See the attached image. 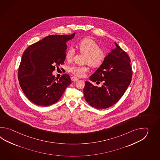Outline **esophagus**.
<instances>
[{
    "label": "esophagus",
    "mask_w": 160,
    "mask_h": 160,
    "mask_svg": "<svg viewBox=\"0 0 160 160\" xmlns=\"http://www.w3.org/2000/svg\"><path fill=\"white\" fill-rule=\"evenodd\" d=\"M71 79H72V81L75 82L78 81V78H77V77H72V78H71Z\"/></svg>",
    "instance_id": "esophagus-1"
}]
</instances>
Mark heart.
Masks as SVG:
<instances>
[{"instance_id": "heart-1", "label": "heart", "mask_w": 160, "mask_h": 160, "mask_svg": "<svg viewBox=\"0 0 160 160\" xmlns=\"http://www.w3.org/2000/svg\"><path fill=\"white\" fill-rule=\"evenodd\" d=\"M77 48L79 51L86 56L84 63H88L92 68H98L105 61V51L99 48L98 43L91 38H86L82 39L77 44ZM74 55V49L70 48L66 54V59L68 61H71ZM68 71L76 76L82 77L88 71V68L86 66H72L69 68Z\"/></svg>"}]
</instances>
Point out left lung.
<instances>
[{"label":"left lung","instance_id":"8db88e82","mask_svg":"<svg viewBox=\"0 0 160 160\" xmlns=\"http://www.w3.org/2000/svg\"><path fill=\"white\" fill-rule=\"evenodd\" d=\"M105 61L90 80L101 86H94L85 82L83 94L86 101L95 109L108 108L121 98L129 86L132 78V68L128 54L115 43Z\"/></svg>","mask_w":160,"mask_h":160}]
</instances>
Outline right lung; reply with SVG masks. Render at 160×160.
<instances>
[{
  "instance_id": "add662e5",
  "label": "right lung",
  "mask_w": 160,
  "mask_h": 160,
  "mask_svg": "<svg viewBox=\"0 0 160 160\" xmlns=\"http://www.w3.org/2000/svg\"><path fill=\"white\" fill-rule=\"evenodd\" d=\"M74 36L75 33L49 35L24 51L18 77L24 94L35 104L48 106L58 102L72 83L68 74H64L58 79L52 72L64 63L66 42Z\"/></svg>"
}]
</instances>
